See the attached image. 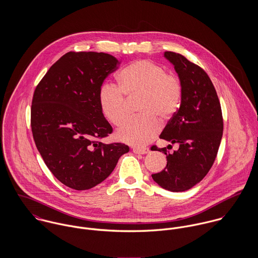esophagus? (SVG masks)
<instances>
[{
    "label": "esophagus",
    "mask_w": 258,
    "mask_h": 258,
    "mask_svg": "<svg viewBox=\"0 0 258 258\" xmlns=\"http://www.w3.org/2000/svg\"><path fill=\"white\" fill-rule=\"evenodd\" d=\"M133 152H134L135 154H147L148 152H149V148H134V149H133Z\"/></svg>",
    "instance_id": "esophagus-1"
}]
</instances>
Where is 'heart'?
<instances>
[{"mask_svg":"<svg viewBox=\"0 0 258 258\" xmlns=\"http://www.w3.org/2000/svg\"><path fill=\"white\" fill-rule=\"evenodd\" d=\"M118 87L105 82L98 91L101 113L113 125H119L126 115L125 96H141L137 113L140 116L126 120L116 132V137L134 146H143L156 136L160 118L167 122L181 105L182 83L174 74L151 60H136L120 71Z\"/></svg>","mask_w":258,"mask_h":258,"instance_id":"heart-1","label":"heart"}]
</instances>
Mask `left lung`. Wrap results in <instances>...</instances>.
Listing matches in <instances>:
<instances>
[{"label":"left lung","instance_id":"8db88e82","mask_svg":"<svg viewBox=\"0 0 258 258\" xmlns=\"http://www.w3.org/2000/svg\"><path fill=\"white\" fill-rule=\"evenodd\" d=\"M164 57L174 66L183 92L179 110L160 138L179 149L170 153L167 148L172 145L152 147L167 156L165 169L152 178L163 188L178 192L189 189L209 173L221 145L223 121L217 91L206 72L182 54L166 51Z\"/></svg>","mask_w":258,"mask_h":258}]
</instances>
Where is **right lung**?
<instances>
[{"label":"right lung","mask_w":258,"mask_h":258,"mask_svg":"<svg viewBox=\"0 0 258 258\" xmlns=\"http://www.w3.org/2000/svg\"><path fill=\"white\" fill-rule=\"evenodd\" d=\"M118 63L108 53L70 51L35 90L31 124L37 150L53 176L74 189L103 182L129 152L121 143L96 141L112 133L99 107L98 91Z\"/></svg>","instance_id":"right-lung-1"}]
</instances>
